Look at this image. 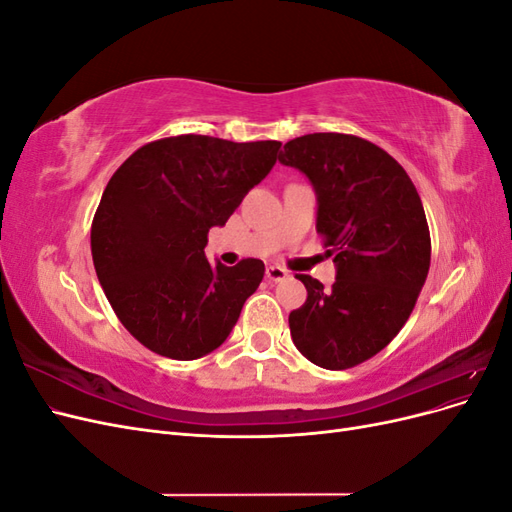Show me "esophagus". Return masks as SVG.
Wrapping results in <instances>:
<instances>
[{
    "mask_svg": "<svg viewBox=\"0 0 512 512\" xmlns=\"http://www.w3.org/2000/svg\"><path fill=\"white\" fill-rule=\"evenodd\" d=\"M265 275H267L269 282H284L288 277V271L282 269V267H277V265H271V267H267Z\"/></svg>",
    "mask_w": 512,
    "mask_h": 512,
    "instance_id": "obj_1",
    "label": "esophagus"
}]
</instances>
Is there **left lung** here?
<instances>
[{
	"label": "left lung",
	"mask_w": 512,
	"mask_h": 512,
	"mask_svg": "<svg viewBox=\"0 0 512 512\" xmlns=\"http://www.w3.org/2000/svg\"><path fill=\"white\" fill-rule=\"evenodd\" d=\"M280 162L312 181L316 230L337 267L329 290L297 275L307 301L288 316L292 342L318 367H354L391 344L427 280L431 239L421 196L395 158L352 134L292 138Z\"/></svg>",
	"instance_id": "obj_1"
}]
</instances>
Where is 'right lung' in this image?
<instances>
[{
  "label": "right lung",
  "instance_id": "1",
  "mask_svg": "<svg viewBox=\"0 0 512 512\" xmlns=\"http://www.w3.org/2000/svg\"><path fill=\"white\" fill-rule=\"evenodd\" d=\"M280 147L170 136L136 149L108 181L91 256L117 318L151 352L194 361L226 342L265 262L209 265L207 235L269 175Z\"/></svg>",
  "mask_w": 512,
  "mask_h": 512
}]
</instances>
